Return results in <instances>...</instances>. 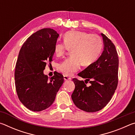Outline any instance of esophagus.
<instances>
[{"label":"esophagus","mask_w":135,"mask_h":135,"mask_svg":"<svg viewBox=\"0 0 135 135\" xmlns=\"http://www.w3.org/2000/svg\"><path fill=\"white\" fill-rule=\"evenodd\" d=\"M64 80H71V78L69 77H68L67 76H64Z\"/></svg>","instance_id":"1"}]
</instances>
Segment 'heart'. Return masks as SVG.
<instances>
[{
  "label": "heart",
  "mask_w": 135,
  "mask_h": 135,
  "mask_svg": "<svg viewBox=\"0 0 135 135\" xmlns=\"http://www.w3.org/2000/svg\"><path fill=\"white\" fill-rule=\"evenodd\" d=\"M64 42L56 43L54 52L59 57L71 49V56L58 66L59 71L65 76H71L77 71L80 68L81 63L84 65L92 64L99 57L103 46L100 36L81 31L67 32L64 36Z\"/></svg>",
  "instance_id": "1"
}]
</instances>
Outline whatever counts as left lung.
Here are the masks:
<instances>
[{
    "instance_id": "1",
    "label": "left lung",
    "mask_w": 135,
    "mask_h": 135,
    "mask_svg": "<svg viewBox=\"0 0 135 135\" xmlns=\"http://www.w3.org/2000/svg\"><path fill=\"white\" fill-rule=\"evenodd\" d=\"M103 38L104 50L99 58L79 73L78 76L89 81L88 87L83 80L73 79L74 90L71 95L77 108L88 113L102 109L110 101L118 84V57L111 40L100 34Z\"/></svg>"
}]
</instances>
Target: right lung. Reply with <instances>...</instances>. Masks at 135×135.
Listing matches in <instances>:
<instances>
[{
  "mask_svg": "<svg viewBox=\"0 0 135 135\" xmlns=\"http://www.w3.org/2000/svg\"><path fill=\"white\" fill-rule=\"evenodd\" d=\"M59 34L52 28L40 30L27 38L20 49L15 66V84L18 98L33 111H41L51 105L64 83L56 73L49 78L44 74L51 63Z\"/></svg>",
  "mask_w": 135,
  "mask_h": 135,
  "instance_id": "right-lung-1",
  "label": "right lung"
}]
</instances>
